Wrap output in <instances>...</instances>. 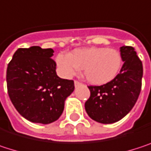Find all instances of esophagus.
<instances>
[{"mask_svg": "<svg viewBox=\"0 0 151 151\" xmlns=\"http://www.w3.org/2000/svg\"><path fill=\"white\" fill-rule=\"evenodd\" d=\"M80 84H81V83H80V82H78V81H77V80H75V81H74V86H79Z\"/></svg>", "mask_w": 151, "mask_h": 151, "instance_id": "1", "label": "esophagus"}]
</instances>
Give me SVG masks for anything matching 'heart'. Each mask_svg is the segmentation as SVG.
<instances>
[{
	"instance_id": "obj_1",
	"label": "heart",
	"mask_w": 151,
	"mask_h": 151,
	"mask_svg": "<svg viewBox=\"0 0 151 151\" xmlns=\"http://www.w3.org/2000/svg\"><path fill=\"white\" fill-rule=\"evenodd\" d=\"M57 65L64 76L70 78L83 70L86 79L95 86H102L114 80L122 66L119 50L106 47L78 48L68 55L58 54Z\"/></svg>"
}]
</instances>
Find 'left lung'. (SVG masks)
<instances>
[{
    "label": "left lung",
    "instance_id": "1",
    "mask_svg": "<svg viewBox=\"0 0 151 151\" xmlns=\"http://www.w3.org/2000/svg\"><path fill=\"white\" fill-rule=\"evenodd\" d=\"M120 51L124 64L117 77L105 85L88 86L91 95L85 108L89 117L100 123H114L126 116L141 92L142 61L131 46H122Z\"/></svg>",
    "mask_w": 151,
    "mask_h": 151
}]
</instances>
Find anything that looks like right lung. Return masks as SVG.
I'll list each match as a JSON object with an SVG mask.
<instances>
[{"label": "right lung", "instance_id": "obj_1", "mask_svg": "<svg viewBox=\"0 0 151 151\" xmlns=\"http://www.w3.org/2000/svg\"><path fill=\"white\" fill-rule=\"evenodd\" d=\"M52 49L20 48L7 68L9 98L18 113L31 122L49 124L62 114L74 90L73 80L59 78Z\"/></svg>", "mask_w": 151, "mask_h": 151}]
</instances>
